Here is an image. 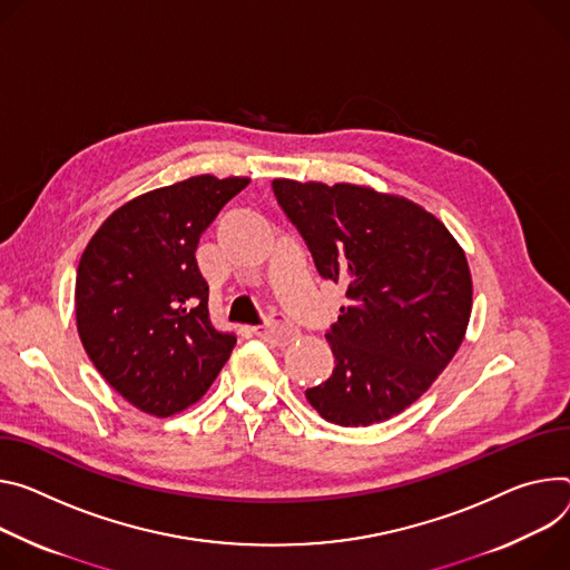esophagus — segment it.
Listing matches in <instances>:
<instances>
[{
	"label": "esophagus",
	"mask_w": 570,
	"mask_h": 570,
	"mask_svg": "<svg viewBox=\"0 0 570 570\" xmlns=\"http://www.w3.org/2000/svg\"><path fill=\"white\" fill-rule=\"evenodd\" d=\"M252 332H254V336H258L271 345H286L295 336V330L279 316H273V318H268V323L252 327Z\"/></svg>",
	"instance_id": "obj_1"
}]
</instances>
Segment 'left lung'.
I'll return each mask as SVG.
<instances>
[{"label":"left lung","instance_id":"left-lung-1","mask_svg":"<svg viewBox=\"0 0 570 570\" xmlns=\"http://www.w3.org/2000/svg\"><path fill=\"white\" fill-rule=\"evenodd\" d=\"M275 197L321 277L347 306L325 334L332 377L306 389L341 428L389 421L416 402L459 350L473 306L461 245L423 206L371 186L275 179Z\"/></svg>","mask_w":570,"mask_h":570}]
</instances>
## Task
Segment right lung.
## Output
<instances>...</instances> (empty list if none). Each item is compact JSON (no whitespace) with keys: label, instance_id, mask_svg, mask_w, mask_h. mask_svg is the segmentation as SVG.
<instances>
[{"label":"right lung","instance_id":"right-lung-1","mask_svg":"<svg viewBox=\"0 0 570 570\" xmlns=\"http://www.w3.org/2000/svg\"><path fill=\"white\" fill-rule=\"evenodd\" d=\"M247 177L197 175L142 193L88 240L75 314L86 354L129 404L168 419L195 404L236 345L209 318L195 249Z\"/></svg>","mask_w":570,"mask_h":570}]
</instances>
